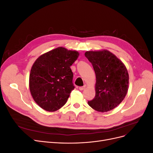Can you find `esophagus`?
<instances>
[{
	"instance_id": "1",
	"label": "esophagus",
	"mask_w": 153,
	"mask_h": 153,
	"mask_svg": "<svg viewBox=\"0 0 153 153\" xmlns=\"http://www.w3.org/2000/svg\"><path fill=\"white\" fill-rule=\"evenodd\" d=\"M85 86H83V87H80L78 89H79V90H80V91H83L85 89Z\"/></svg>"
}]
</instances>
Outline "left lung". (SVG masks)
<instances>
[{
  "instance_id": "obj_1",
  "label": "left lung",
  "mask_w": 153,
  "mask_h": 153,
  "mask_svg": "<svg viewBox=\"0 0 153 153\" xmlns=\"http://www.w3.org/2000/svg\"><path fill=\"white\" fill-rule=\"evenodd\" d=\"M85 56L96 73V96L88 101L92 108L106 112L115 108L126 96L129 75L123 62L107 50L87 51Z\"/></svg>"
}]
</instances>
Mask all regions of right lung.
<instances>
[{"label":"right lung","mask_w":153,"mask_h":153,"mask_svg":"<svg viewBox=\"0 0 153 153\" xmlns=\"http://www.w3.org/2000/svg\"><path fill=\"white\" fill-rule=\"evenodd\" d=\"M78 56L77 51L58 47L36 60L30 69L29 90L41 108L55 112L66 104L75 88L70 66Z\"/></svg>","instance_id":"add662e5"}]
</instances>
